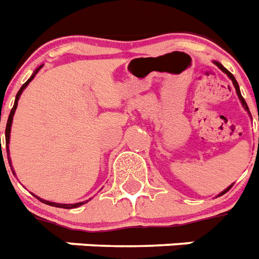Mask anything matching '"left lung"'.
Returning <instances> with one entry per match:
<instances>
[{
	"label": "left lung",
	"mask_w": 259,
	"mask_h": 259,
	"mask_svg": "<svg viewBox=\"0 0 259 259\" xmlns=\"http://www.w3.org/2000/svg\"><path fill=\"white\" fill-rule=\"evenodd\" d=\"M215 65H217V67H218L219 69H222V71L225 72V73H226L227 76H229V77L231 78V81H233V84H234V87H235V91H237V95H238V97H239V100L242 101V105H243V107H245V109H246V111H249V107H247V104H246L245 99H243V97H242V95H241V91H239V85H238V82H237V80H235V77H234V76H233V74H231L230 72L227 71L226 68L223 67L222 64H219V63H217V61H215ZM249 113H250V111H249ZM258 144H259V140H258ZM258 148H259V146H258ZM231 187H233V185H231L230 187H227L226 190H225V191H223V192H221V194H219V196H221V195H223V194H226V192L229 191V190H230Z\"/></svg>",
	"instance_id": "1"
}]
</instances>
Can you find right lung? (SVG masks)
I'll return each mask as SVG.
<instances>
[{"instance_id": "right-lung-1", "label": "right lung", "mask_w": 259, "mask_h": 259, "mask_svg": "<svg viewBox=\"0 0 259 259\" xmlns=\"http://www.w3.org/2000/svg\"><path fill=\"white\" fill-rule=\"evenodd\" d=\"M40 69H41V67L38 68V69H37V71L32 74V77L29 78L28 81L25 82L24 85L21 87V90L18 91L17 95H16V100H14L13 108H12V111H10L9 117H8V123H6V130H5V140H6V152H8V160H9L10 168H12V163H10V158H9V139H10V127H12V121H13V115H14V112H16L18 99H20V96H21L22 91H24L25 88H26V85H28L29 82L32 81L33 78H34V76H36V74H37V72L40 71ZM0 150H1V138H0ZM12 172H13V171H12ZM38 199H40V198H38ZM40 200H41V202H42V203L49 204V206H53V207H60V208H74V207H78V206H81V204H84V203H87V202H88V200H87V202H80V203H74V204H61V203H55V202H48V200H44V199H40Z\"/></svg>"}]
</instances>
